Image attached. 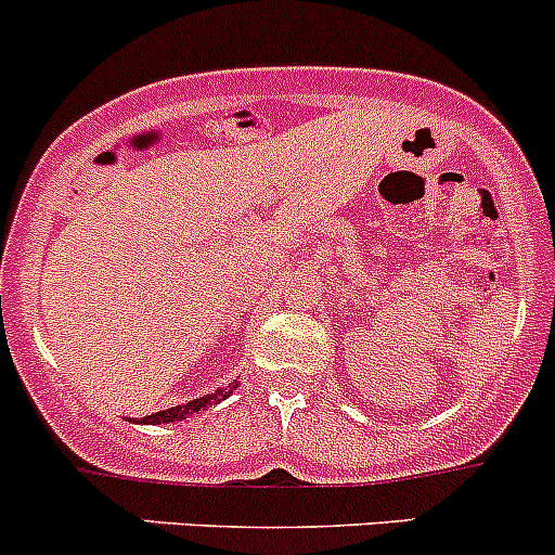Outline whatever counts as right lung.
I'll use <instances>...</instances> for the list:
<instances>
[{
    "instance_id": "right-lung-1",
    "label": "right lung",
    "mask_w": 555,
    "mask_h": 555,
    "mask_svg": "<svg viewBox=\"0 0 555 555\" xmlns=\"http://www.w3.org/2000/svg\"><path fill=\"white\" fill-rule=\"evenodd\" d=\"M235 387H237V382H235V385L224 387V390L210 392V396L194 398V401L184 403V405H170V409L157 411V414L144 416V420H139V422H144V425H163V422H165V425H168V422H184V420H190L192 414H199V411H208L214 403L227 401V398H230V392L235 390Z\"/></svg>"
}]
</instances>
